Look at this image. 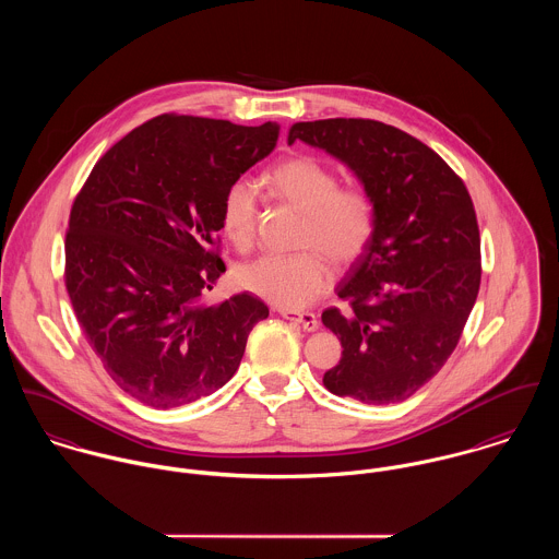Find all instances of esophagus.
I'll list each match as a JSON object with an SVG mask.
<instances>
[{
	"label": "esophagus",
	"instance_id": "obj_1",
	"mask_svg": "<svg viewBox=\"0 0 559 559\" xmlns=\"http://www.w3.org/2000/svg\"><path fill=\"white\" fill-rule=\"evenodd\" d=\"M280 314L290 322L301 324L306 331H317L319 329V319L312 312H295V310H280Z\"/></svg>",
	"mask_w": 559,
	"mask_h": 559
}]
</instances>
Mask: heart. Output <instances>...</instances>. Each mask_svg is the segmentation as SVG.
<instances>
[{
  "mask_svg": "<svg viewBox=\"0 0 559 559\" xmlns=\"http://www.w3.org/2000/svg\"><path fill=\"white\" fill-rule=\"evenodd\" d=\"M264 182L271 193L306 215L295 255H262L237 271L240 288L284 308L301 310L322 297L337 269L355 264L370 247L377 230V204L370 191L357 185L340 187L337 174L314 157H288L275 163ZM258 191L239 178L222 202V228L239 251L255 240Z\"/></svg>",
  "mask_w": 559,
  "mask_h": 559,
  "instance_id": "b5f03b06",
  "label": "heart"
}]
</instances>
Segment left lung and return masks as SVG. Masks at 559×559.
I'll list each match as a JSON object with an SVG mask.
<instances>
[{
  "label": "left lung",
  "mask_w": 559,
  "mask_h": 559,
  "mask_svg": "<svg viewBox=\"0 0 559 559\" xmlns=\"http://www.w3.org/2000/svg\"><path fill=\"white\" fill-rule=\"evenodd\" d=\"M306 142L346 163L377 204L368 251L337 286L348 312H322L342 359L322 383L335 396L392 404L413 396L454 353L479 290V230L461 176L432 148L364 118L297 122Z\"/></svg>",
  "instance_id": "obj_1"
}]
</instances>
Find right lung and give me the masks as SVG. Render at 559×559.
Listing matches in <instances>:
<instances>
[{
    "label": "right lung",
    "instance_id": "1",
    "mask_svg": "<svg viewBox=\"0 0 559 559\" xmlns=\"http://www.w3.org/2000/svg\"><path fill=\"white\" fill-rule=\"evenodd\" d=\"M280 127L163 114L116 142L83 182L64 282L114 383L153 408L209 396L237 372L269 308L240 293L209 306L226 189L277 144Z\"/></svg>",
    "mask_w": 559,
    "mask_h": 559
}]
</instances>
